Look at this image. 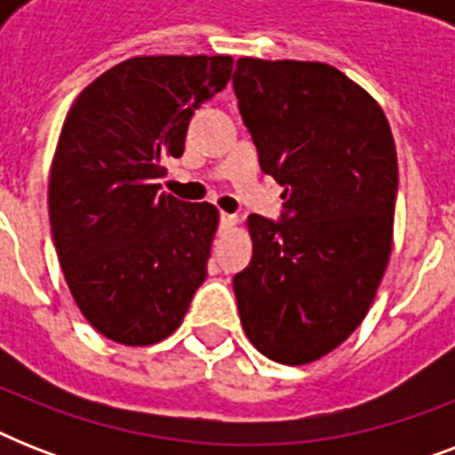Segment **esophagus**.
<instances>
[{
	"instance_id": "obj_1",
	"label": "esophagus",
	"mask_w": 455,
	"mask_h": 455,
	"mask_svg": "<svg viewBox=\"0 0 455 455\" xmlns=\"http://www.w3.org/2000/svg\"><path fill=\"white\" fill-rule=\"evenodd\" d=\"M221 227H227V228H231V227H235V224H238V217H235V214H231V212H221Z\"/></svg>"
}]
</instances>
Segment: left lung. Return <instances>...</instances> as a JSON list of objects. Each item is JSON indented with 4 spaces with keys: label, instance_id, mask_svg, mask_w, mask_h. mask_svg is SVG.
<instances>
[{
    "label": "left lung",
    "instance_id": "1",
    "mask_svg": "<svg viewBox=\"0 0 455 455\" xmlns=\"http://www.w3.org/2000/svg\"><path fill=\"white\" fill-rule=\"evenodd\" d=\"M234 89L264 174L285 188L281 221L248 217L238 314L267 359L304 366L359 328L385 276L395 137L373 96L328 63L238 59Z\"/></svg>",
    "mask_w": 455,
    "mask_h": 455
}]
</instances>
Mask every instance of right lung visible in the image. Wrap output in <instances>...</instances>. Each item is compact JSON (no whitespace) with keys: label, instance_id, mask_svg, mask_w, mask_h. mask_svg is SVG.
<instances>
[{"label":"right lung","instance_id":"add662e5","mask_svg":"<svg viewBox=\"0 0 455 455\" xmlns=\"http://www.w3.org/2000/svg\"><path fill=\"white\" fill-rule=\"evenodd\" d=\"M231 56H134L82 89L49 174V221L66 283L103 338L156 345L207 276L210 203L160 193L193 110L227 87Z\"/></svg>","mask_w":455,"mask_h":455}]
</instances>
